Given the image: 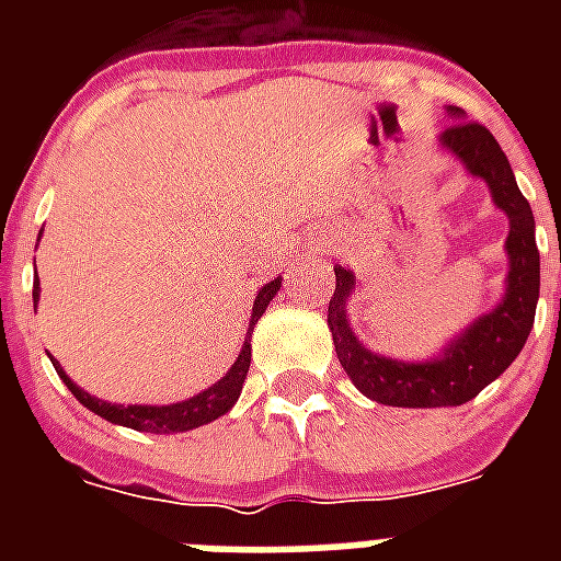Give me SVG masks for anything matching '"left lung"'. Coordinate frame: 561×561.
I'll return each instance as SVG.
<instances>
[{
  "mask_svg": "<svg viewBox=\"0 0 561 561\" xmlns=\"http://www.w3.org/2000/svg\"><path fill=\"white\" fill-rule=\"evenodd\" d=\"M454 118H462L451 107ZM443 148L460 157L474 178H483L492 197L510 215V276H506L504 302L469 325L445 350L443 358L425 364H401L364 350L346 323V297L355 276L352 271L334 267V294L329 299V329L341 367L367 399L390 408H448L466 404L486 383L504 373L527 343L539 302V247H536V220L527 197L522 194L506 153L480 122H454L439 136Z\"/></svg>",
  "mask_w": 561,
  "mask_h": 561,
  "instance_id": "left-lung-1",
  "label": "left lung"
}]
</instances>
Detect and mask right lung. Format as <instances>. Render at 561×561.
<instances>
[{
    "mask_svg": "<svg viewBox=\"0 0 561 561\" xmlns=\"http://www.w3.org/2000/svg\"><path fill=\"white\" fill-rule=\"evenodd\" d=\"M282 279H273L267 282L262 290H259V297L253 302V320H250V329H247V341L241 346V355L238 360L229 367V373L220 378L218 383H211L209 390L197 392L194 399L188 401H180V404H165V408H151V404H110V401H101L90 392H83L78 383L69 381V375L60 369L55 358L57 375L64 378V383L72 390V396L81 401L83 408H90L92 413H99L101 419H107L113 425H125V427H134V431H148V434H180V431H192V427H201L211 419L224 416L232 404L238 401L241 396V387H244V378H247V369H250V332H253V325L262 320L264 308L276 297V290H279ZM37 297H39V288L37 282H34V308H37Z\"/></svg>",
    "mask_w": 561,
    "mask_h": 561,
    "instance_id": "1",
    "label": "right lung"
}]
</instances>
